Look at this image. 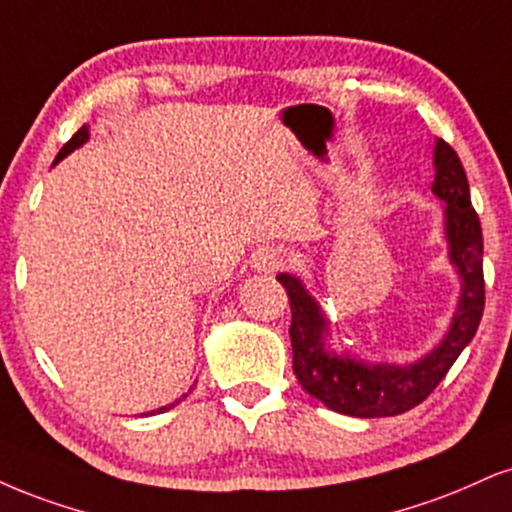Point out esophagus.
<instances>
[{"label":"esophagus","instance_id":"1","mask_svg":"<svg viewBox=\"0 0 512 512\" xmlns=\"http://www.w3.org/2000/svg\"><path fill=\"white\" fill-rule=\"evenodd\" d=\"M292 263V254L282 246H268V249L258 251L256 256V268L263 273H277V270H285Z\"/></svg>","mask_w":512,"mask_h":512}]
</instances>
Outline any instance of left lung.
<instances>
[{"mask_svg":"<svg viewBox=\"0 0 512 512\" xmlns=\"http://www.w3.org/2000/svg\"><path fill=\"white\" fill-rule=\"evenodd\" d=\"M432 192L446 201V237L451 244V261L463 277L456 318L446 339L430 356L413 365H368L325 351V318L304 285L292 275L277 277L289 296L292 308L294 375L308 394L334 413L353 418H391L420 406L437 389L460 351L475 337L484 313V270H482V225L472 208L470 187L463 163L449 142L437 140L434 147Z\"/></svg>","mask_w":512,"mask_h":512,"instance_id":"obj_1","label":"left lung"}]
</instances>
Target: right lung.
<instances>
[{"label": "right lung", "instance_id": "add662e5", "mask_svg": "<svg viewBox=\"0 0 512 512\" xmlns=\"http://www.w3.org/2000/svg\"><path fill=\"white\" fill-rule=\"evenodd\" d=\"M87 135H90V132H87V125H82V128H80L78 132H75V135L71 137V140H68L66 144H63L61 151H59V156H56V161H61L63 156H66V154H71V151H73L75 147H80V144L87 140ZM56 161H54V163H56ZM175 403H178V401H175ZM175 403H170V406H163V408H159V410H156V413H166V410L173 408Z\"/></svg>", "mask_w": 512, "mask_h": 512}]
</instances>
